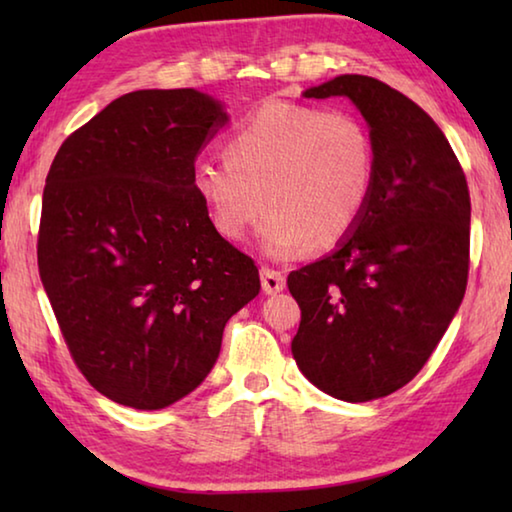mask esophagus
<instances>
[{
  "label": "esophagus",
  "mask_w": 512,
  "mask_h": 512,
  "mask_svg": "<svg viewBox=\"0 0 512 512\" xmlns=\"http://www.w3.org/2000/svg\"><path fill=\"white\" fill-rule=\"evenodd\" d=\"M259 277H262V289L264 293H268V296L280 293L284 289V284H287V280H284V275L280 271H275V268H268V266H264L262 271H259Z\"/></svg>",
  "instance_id": "obj_1"
}]
</instances>
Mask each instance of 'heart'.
I'll return each mask as SVG.
<instances>
[{
  "label": "heart",
  "instance_id": "obj_1",
  "mask_svg": "<svg viewBox=\"0 0 512 512\" xmlns=\"http://www.w3.org/2000/svg\"><path fill=\"white\" fill-rule=\"evenodd\" d=\"M225 162H196L192 189L212 228L239 244L264 205L259 241L273 259L336 246L359 223L375 185V149L345 110L268 101L232 128Z\"/></svg>",
  "mask_w": 512,
  "mask_h": 512
}]
</instances>
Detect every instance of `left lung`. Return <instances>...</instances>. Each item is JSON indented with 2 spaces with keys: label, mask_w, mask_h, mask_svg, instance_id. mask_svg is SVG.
<instances>
[{
  "label": "left lung",
  "mask_w": 512,
  "mask_h": 512,
  "mask_svg": "<svg viewBox=\"0 0 512 512\" xmlns=\"http://www.w3.org/2000/svg\"><path fill=\"white\" fill-rule=\"evenodd\" d=\"M305 97H348L370 126L375 185L332 255L291 271V341L311 384L345 402L395 393L418 375L465 296L470 189L445 133L372 76L343 74Z\"/></svg>",
  "instance_id": "left-lung-1"
}]
</instances>
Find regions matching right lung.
<instances>
[{
	"mask_svg": "<svg viewBox=\"0 0 512 512\" xmlns=\"http://www.w3.org/2000/svg\"><path fill=\"white\" fill-rule=\"evenodd\" d=\"M225 119L192 88L128 92L49 167L42 287L76 368L117 404L155 411L192 393L225 323L262 287L192 189L196 155Z\"/></svg>",
	"mask_w": 512,
	"mask_h": 512,
	"instance_id": "right-lung-1",
	"label": "right lung"
}]
</instances>
